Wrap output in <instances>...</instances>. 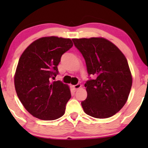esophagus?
Wrapping results in <instances>:
<instances>
[{"instance_id":"1","label":"esophagus","mask_w":148,"mask_h":148,"mask_svg":"<svg viewBox=\"0 0 148 148\" xmlns=\"http://www.w3.org/2000/svg\"><path fill=\"white\" fill-rule=\"evenodd\" d=\"M72 87L74 88V90H76L79 89V88L81 87V85L80 84H76V85H74V86H73Z\"/></svg>"}]
</instances>
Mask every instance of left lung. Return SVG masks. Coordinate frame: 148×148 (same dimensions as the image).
<instances>
[{
	"instance_id": "obj_1",
	"label": "left lung",
	"mask_w": 148,
	"mask_h": 148,
	"mask_svg": "<svg viewBox=\"0 0 148 148\" xmlns=\"http://www.w3.org/2000/svg\"><path fill=\"white\" fill-rule=\"evenodd\" d=\"M86 61L88 76L85 84L87 98L81 101L86 114L96 118L113 116L126 103L132 77L124 54L101 37L72 39Z\"/></svg>"
}]
</instances>
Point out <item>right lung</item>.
I'll use <instances>...</instances> for the list:
<instances>
[{
  "label": "right lung",
  "mask_w": 148,
  "mask_h": 148,
  "mask_svg": "<svg viewBox=\"0 0 148 148\" xmlns=\"http://www.w3.org/2000/svg\"><path fill=\"white\" fill-rule=\"evenodd\" d=\"M72 46L70 39L42 37L30 44L20 57L15 90L23 106L35 118L53 120L64 115L70 90L62 81L51 80L58 74L62 54Z\"/></svg>",
  "instance_id": "right-lung-1"
}]
</instances>
